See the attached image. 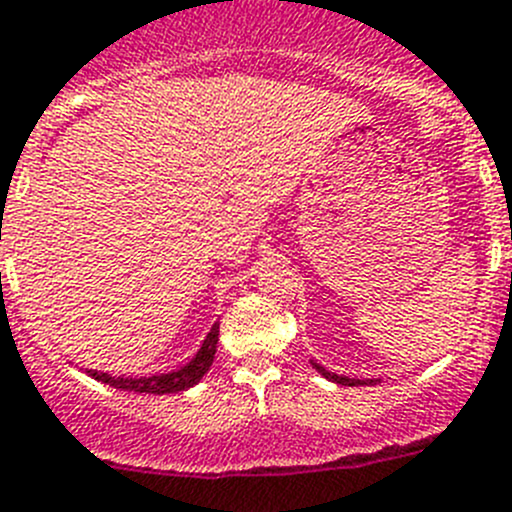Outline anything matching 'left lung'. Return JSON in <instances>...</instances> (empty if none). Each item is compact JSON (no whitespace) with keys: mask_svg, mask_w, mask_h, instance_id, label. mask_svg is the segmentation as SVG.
<instances>
[{"mask_svg":"<svg viewBox=\"0 0 512 512\" xmlns=\"http://www.w3.org/2000/svg\"><path fill=\"white\" fill-rule=\"evenodd\" d=\"M312 365L314 368H317V373H322L327 378V381H332V383H340V386H373V383H381V378H363V381H360V378H348V375H337V373H330V370H325L322 368L320 363H314L312 360Z\"/></svg>","mask_w":512,"mask_h":512,"instance_id":"8db88e82","label":"left lung"}]
</instances>
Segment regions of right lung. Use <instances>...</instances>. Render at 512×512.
I'll return each mask as SVG.
<instances>
[{"mask_svg": "<svg viewBox=\"0 0 512 512\" xmlns=\"http://www.w3.org/2000/svg\"><path fill=\"white\" fill-rule=\"evenodd\" d=\"M215 348H218V322L210 327L208 337L203 340L200 350L195 353V358L190 360L182 368L172 370V373H157V375H139V378H131V375H111L101 373V370H86L88 375H93L96 381L106 383L111 388H121V391H137V393H154V396H164V393H180L187 388L198 386L200 378L208 373V368L213 365Z\"/></svg>", "mask_w": 512, "mask_h": 512, "instance_id": "obj_1", "label": "right lung"}]
</instances>
